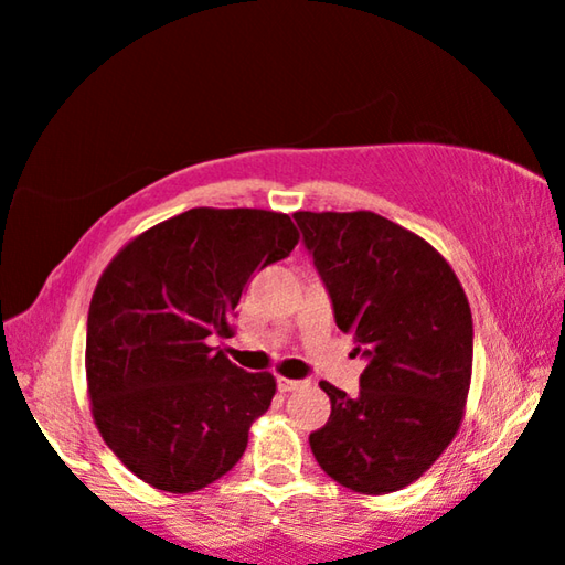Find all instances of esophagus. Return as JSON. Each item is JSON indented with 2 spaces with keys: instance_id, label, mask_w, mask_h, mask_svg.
I'll return each mask as SVG.
<instances>
[{
  "instance_id": "obj_1",
  "label": "esophagus",
  "mask_w": 565,
  "mask_h": 565,
  "mask_svg": "<svg viewBox=\"0 0 565 565\" xmlns=\"http://www.w3.org/2000/svg\"><path fill=\"white\" fill-rule=\"evenodd\" d=\"M276 385H278V390H281V393H295V390H299L305 385L302 380H289V377H278L276 380Z\"/></svg>"
}]
</instances>
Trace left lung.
<instances>
[{"mask_svg": "<svg viewBox=\"0 0 565 565\" xmlns=\"http://www.w3.org/2000/svg\"><path fill=\"white\" fill-rule=\"evenodd\" d=\"M335 322L370 359L359 395L320 382L328 424L310 434L335 483L382 495L452 445L472 377V315L445 255L374 212H297Z\"/></svg>", "mask_w": 565, "mask_h": 565, "instance_id": "1", "label": "left lung"}]
</instances>
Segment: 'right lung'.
Segmentation results:
<instances>
[{"label": "right lung", "mask_w": 565, "mask_h": 565, "mask_svg": "<svg viewBox=\"0 0 565 565\" xmlns=\"http://www.w3.org/2000/svg\"><path fill=\"white\" fill-rule=\"evenodd\" d=\"M297 243L289 214L199 206L129 239L97 278L89 411L105 445L145 483L193 493L243 457L276 377L239 370L209 338L235 333L247 281Z\"/></svg>", "instance_id": "obj_1"}]
</instances>
